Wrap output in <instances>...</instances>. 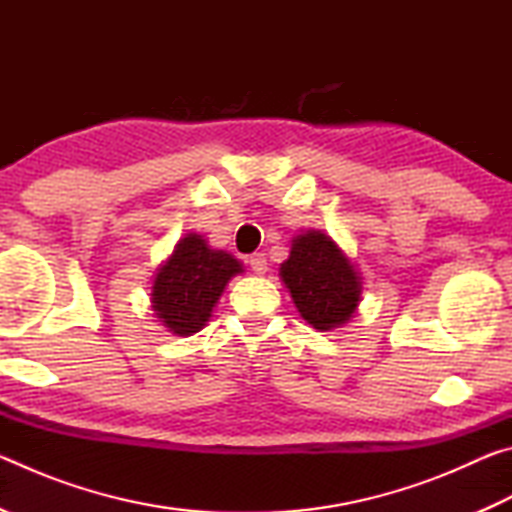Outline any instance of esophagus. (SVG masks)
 I'll return each mask as SVG.
<instances>
[{
  "mask_svg": "<svg viewBox=\"0 0 512 512\" xmlns=\"http://www.w3.org/2000/svg\"><path fill=\"white\" fill-rule=\"evenodd\" d=\"M248 266L253 268L255 273H266V255L264 253H253L248 257Z\"/></svg>",
  "mask_w": 512,
  "mask_h": 512,
  "instance_id": "esophagus-1",
  "label": "esophagus"
}]
</instances>
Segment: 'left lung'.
Instances as JSON below:
<instances>
[{"label": "left lung", "mask_w": 512, "mask_h": 512, "mask_svg": "<svg viewBox=\"0 0 512 512\" xmlns=\"http://www.w3.org/2000/svg\"><path fill=\"white\" fill-rule=\"evenodd\" d=\"M280 275L300 316L316 329L345 323L359 305L361 287L354 266L323 232H307L293 239Z\"/></svg>", "instance_id": "obj_1"}]
</instances>
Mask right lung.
I'll return each mask as SVG.
<instances>
[{"label": "right lung", "instance_id": "obj_1", "mask_svg": "<svg viewBox=\"0 0 512 512\" xmlns=\"http://www.w3.org/2000/svg\"><path fill=\"white\" fill-rule=\"evenodd\" d=\"M237 273L241 264L235 257L212 250L201 235H187L155 277L153 311L173 334H194Z\"/></svg>", "mask_w": 512, "mask_h": 512}]
</instances>
